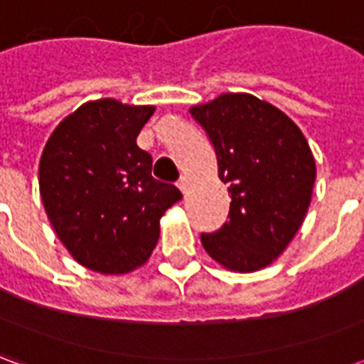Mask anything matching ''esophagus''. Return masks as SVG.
<instances>
[{"label": "esophagus", "mask_w": 364, "mask_h": 364, "mask_svg": "<svg viewBox=\"0 0 364 364\" xmlns=\"http://www.w3.org/2000/svg\"><path fill=\"white\" fill-rule=\"evenodd\" d=\"M177 187L181 189L183 195H187V191H189V179H187V177H181V179L177 181Z\"/></svg>", "instance_id": "esophagus-1"}]
</instances>
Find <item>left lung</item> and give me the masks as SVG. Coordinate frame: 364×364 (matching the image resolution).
I'll return each mask as SVG.
<instances>
[{"instance_id":"1","label":"left lung","mask_w":364,"mask_h":364,"mask_svg":"<svg viewBox=\"0 0 364 364\" xmlns=\"http://www.w3.org/2000/svg\"><path fill=\"white\" fill-rule=\"evenodd\" d=\"M228 185V222L200 234L206 253L230 271L252 273L271 265L296 236L312 200L316 161L304 134L267 101L222 93L191 107Z\"/></svg>"}]
</instances>
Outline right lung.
<instances>
[{"instance_id": "1", "label": "right lung", "mask_w": 364, "mask_h": 364, "mask_svg": "<svg viewBox=\"0 0 364 364\" xmlns=\"http://www.w3.org/2000/svg\"><path fill=\"white\" fill-rule=\"evenodd\" d=\"M154 107L99 99L60 122L44 146L38 185L52 228L77 263L103 274L144 265L159 218L181 200L151 177V156L136 138Z\"/></svg>"}]
</instances>
